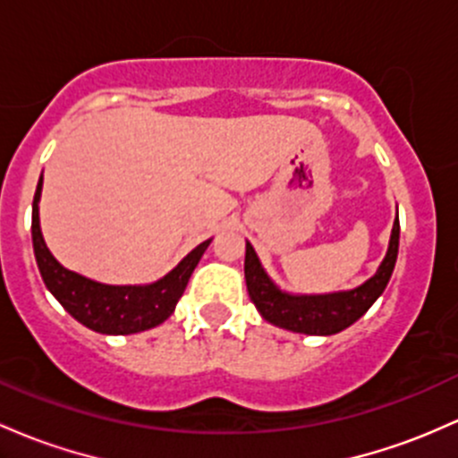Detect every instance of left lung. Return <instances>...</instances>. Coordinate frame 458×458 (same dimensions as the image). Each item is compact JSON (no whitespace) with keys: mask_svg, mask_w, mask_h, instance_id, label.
<instances>
[{"mask_svg":"<svg viewBox=\"0 0 458 458\" xmlns=\"http://www.w3.org/2000/svg\"><path fill=\"white\" fill-rule=\"evenodd\" d=\"M400 245V221H394L391 241L386 256L376 271L374 278L344 293L330 295H289L283 293L267 278L259 263L252 245H245V283L248 293L259 313L271 324L280 328L293 330L304 335H335L354 324L356 319L368 313L371 304L383 293L391 274H394L395 259Z\"/></svg>","mask_w":458,"mask_h":458,"instance_id":"left-lung-1","label":"left lung"}]
</instances>
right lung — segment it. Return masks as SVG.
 <instances>
[{
    "instance_id": "1",
    "label": "right lung",
    "mask_w": 458,
    "mask_h": 458,
    "mask_svg": "<svg viewBox=\"0 0 458 458\" xmlns=\"http://www.w3.org/2000/svg\"><path fill=\"white\" fill-rule=\"evenodd\" d=\"M43 178L38 180L32 202V245L37 256L43 283L63 304L72 318L87 328L102 335H132L163 324L174 313L175 304L182 298L195 265L210 241H204L163 280L148 286H110L82 278L64 269L45 245L41 225H38V198H41Z\"/></svg>"
}]
</instances>
